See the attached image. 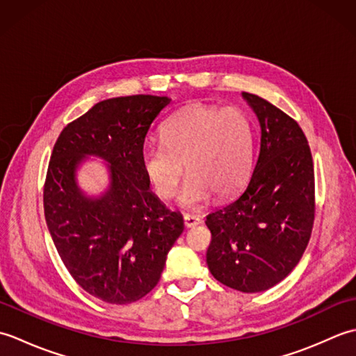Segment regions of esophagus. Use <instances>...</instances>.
Instances as JSON below:
<instances>
[{
  "instance_id": "obj_1",
  "label": "esophagus",
  "mask_w": 356,
  "mask_h": 356,
  "mask_svg": "<svg viewBox=\"0 0 356 356\" xmlns=\"http://www.w3.org/2000/svg\"><path fill=\"white\" fill-rule=\"evenodd\" d=\"M200 223H202V218L199 216H194V214H185L184 216L185 228H194V226H197Z\"/></svg>"
}]
</instances>
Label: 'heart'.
<instances>
[{
	"label": "heart",
	"instance_id": "b5f03b06",
	"mask_svg": "<svg viewBox=\"0 0 356 356\" xmlns=\"http://www.w3.org/2000/svg\"><path fill=\"white\" fill-rule=\"evenodd\" d=\"M252 159V128L237 108L195 104L176 113L162 128V142L140 154L142 170L159 199L176 193L184 163L188 172L179 194L184 208H199L211 194L228 197L243 185Z\"/></svg>",
	"mask_w": 356,
	"mask_h": 356
}]
</instances>
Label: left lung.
<instances>
[{"label":"left lung","mask_w":356,"mask_h":356,"mask_svg":"<svg viewBox=\"0 0 356 356\" xmlns=\"http://www.w3.org/2000/svg\"><path fill=\"white\" fill-rule=\"evenodd\" d=\"M260 122V153L243 190L207 216V263L232 289L268 291L291 274L311 238L315 176L311 148L295 120L263 97L241 93Z\"/></svg>","instance_id":"8db88e82"}]
</instances>
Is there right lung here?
<instances>
[{
  "instance_id": "obj_1",
  "label": "right lung",
  "mask_w": 356,
  "mask_h": 356,
  "mask_svg": "<svg viewBox=\"0 0 356 356\" xmlns=\"http://www.w3.org/2000/svg\"><path fill=\"white\" fill-rule=\"evenodd\" d=\"M170 102L151 95L97 102L64 128L51 151L44 184L50 236L74 282L105 303L145 297L184 232L182 214L151 193L140 162L149 127ZM88 155L109 163L111 185L97 198L76 182Z\"/></svg>"
}]
</instances>
